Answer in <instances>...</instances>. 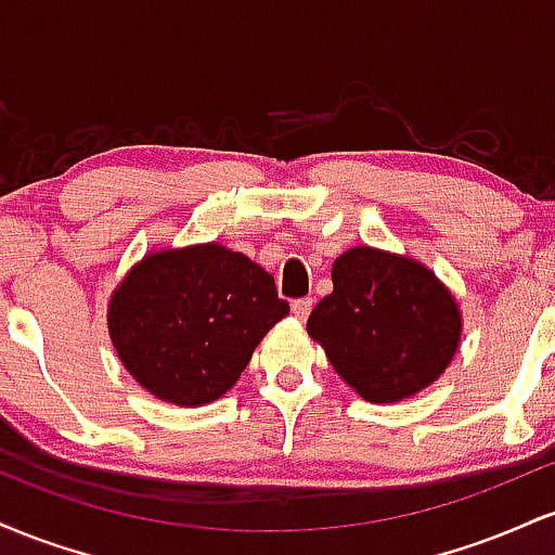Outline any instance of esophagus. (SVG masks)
I'll return each instance as SVG.
<instances>
[{
	"label": "esophagus",
	"mask_w": 555,
	"mask_h": 555,
	"mask_svg": "<svg viewBox=\"0 0 555 555\" xmlns=\"http://www.w3.org/2000/svg\"><path fill=\"white\" fill-rule=\"evenodd\" d=\"M310 310H313V297H299L292 302V313H295L297 321H305L310 315Z\"/></svg>",
	"instance_id": "34e87169"
}]
</instances>
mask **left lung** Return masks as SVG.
Segmentation results:
<instances>
[{"mask_svg": "<svg viewBox=\"0 0 555 555\" xmlns=\"http://www.w3.org/2000/svg\"><path fill=\"white\" fill-rule=\"evenodd\" d=\"M334 292L315 305L308 334L362 399L412 397L446 371L462 318L436 273L412 258L352 247L331 269Z\"/></svg>", "mask_w": 555, "mask_h": 555, "instance_id": "8db88e82", "label": "left lung"}]
</instances>
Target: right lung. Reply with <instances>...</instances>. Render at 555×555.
Instances as JSON below:
<instances>
[{"label": "right lung", "instance_id": "add662e5", "mask_svg": "<svg viewBox=\"0 0 555 555\" xmlns=\"http://www.w3.org/2000/svg\"><path fill=\"white\" fill-rule=\"evenodd\" d=\"M289 315L276 282L221 245L154 253L109 305L119 360L145 391L201 406L237 384L260 339Z\"/></svg>", "mask_w": 555, "mask_h": 555}]
</instances>
